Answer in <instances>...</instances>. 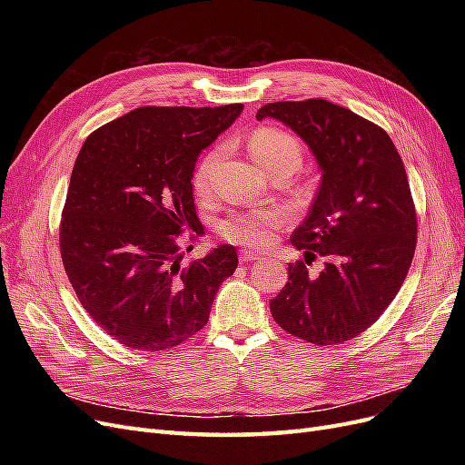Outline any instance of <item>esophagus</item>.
Masks as SVG:
<instances>
[{"mask_svg":"<svg viewBox=\"0 0 465 465\" xmlns=\"http://www.w3.org/2000/svg\"><path fill=\"white\" fill-rule=\"evenodd\" d=\"M238 258H241V262H242V263H248V262H254V260H258V254H256V252L242 250L241 254H238Z\"/></svg>","mask_w":465,"mask_h":465,"instance_id":"1","label":"esophagus"}]
</instances>
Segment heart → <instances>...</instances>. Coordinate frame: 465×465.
Here are the masks:
<instances>
[{
  "mask_svg": "<svg viewBox=\"0 0 465 465\" xmlns=\"http://www.w3.org/2000/svg\"><path fill=\"white\" fill-rule=\"evenodd\" d=\"M248 151L254 161L270 174L279 171L294 173L302 161L301 142L289 132L260 125L248 135ZM221 149L209 151L193 171V190L200 195L211 192V182ZM285 223V213L277 207H254L232 211L219 223V234L232 244L248 248H265L273 241V231Z\"/></svg>",
  "mask_w": 465,
  "mask_h": 465,
  "instance_id": "1",
  "label": "heart"
}]
</instances>
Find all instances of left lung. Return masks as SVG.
<instances>
[{"label":"left lung","mask_w":465,"mask_h":465,"mask_svg":"<svg viewBox=\"0 0 465 465\" xmlns=\"http://www.w3.org/2000/svg\"><path fill=\"white\" fill-rule=\"evenodd\" d=\"M258 120L275 118L301 135L322 171L311 213L291 242L323 255L320 276L304 262L270 301L285 331L316 345L353 340L382 316L403 285L415 254L417 213L396 145L380 125L323 98L270 103Z\"/></svg>","instance_id":"1"}]
</instances>
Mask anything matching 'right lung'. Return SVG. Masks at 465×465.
I'll list each match as a JSON object with an SVG mask.
<instances>
[{
    "instance_id": "right-lung-1",
    "label": "right lung",
    "mask_w": 465,
    "mask_h": 465,
    "mask_svg": "<svg viewBox=\"0 0 465 465\" xmlns=\"http://www.w3.org/2000/svg\"><path fill=\"white\" fill-rule=\"evenodd\" d=\"M242 108L143 106L83 143L60 252L79 302L118 343L163 353L186 341L234 273V246L221 244L184 267L180 241L186 231L203 232L192 192L195 161Z\"/></svg>"
}]
</instances>
